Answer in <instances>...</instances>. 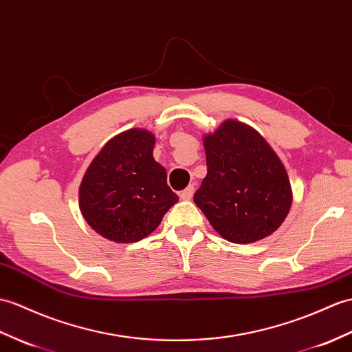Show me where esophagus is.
<instances>
[{"instance_id":"1","label":"esophagus","mask_w":352,"mask_h":352,"mask_svg":"<svg viewBox=\"0 0 352 352\" xmlns=\"http://www.w3.org/2000/svg\"><path fill=\"white\" fill-rule=\"evenodd\" d=\"M193 193H195V186L190 184V186H187L182 193H179V198L184 199V201H189V199H192Z\"/></svg>"}]
</instances>
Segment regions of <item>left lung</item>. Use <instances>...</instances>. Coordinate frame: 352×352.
Masks as SVG:
<instances>
[{"instance_id": "left-lung-1", "label": "left lung", "mask_w": 352, "mask_h": 352, "mask_svg": "<svg viewBox=\"0 0 352 352\" xmlns=\"http://www.w3.org/2000/svg\"><path fill=\"white\" fill-rule=\"evenodd\" d=\"M207 177L193 201L214 230L231 243L265 239L292 204L288 174L256 130L228 120L204 138Z\"/></svg>"}]
</instances>
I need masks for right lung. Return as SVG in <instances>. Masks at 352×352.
I'll return each instance as SVG.
<instances>
[{"instance_id": "add662e5", "label": "right lung", "mask_w": 352, "mask_h": 352, "mask_svg": "<svg viewBox=\"0 0 352 352\" xmlns=\"http://www.w3.org/2000/svg\"><path fill=\"white\" fill-rule=\"evenodd\" d=\"M154 135L132 129L106 144L87 169L79 207L104 239L135 243L150 235L178 196L153 157Z\"/></svg>"}]
</instances>
